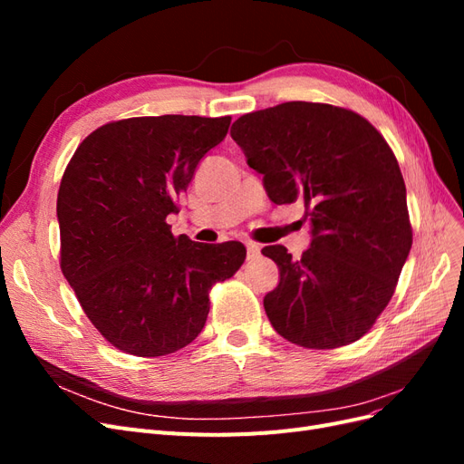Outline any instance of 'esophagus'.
Returning <instances> with one entry per match:
<instances>
[{
    "mask_svg": "<svg viewBox=\"0 0 464 464\" xmlns=\"http://www.w3.org/2000/svg\"><path fill=\"white\" fill-rule=\"evenodd\" d=\"M246 249H247V259H257L261 254V246L256 242H246Z\"/></svg>",
    "mask_w": 464,
    "mask_h": 464,
    "instance_id": "1",
    "label": "esophagus"
}]
</instances>
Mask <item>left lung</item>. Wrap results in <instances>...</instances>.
Listing matches in <instances>:
<instances>
[{"mask_svg":"<svg viewBox=\"0 0 464 464\" xmlns=\"http://www.w3.org/2000/svg\"><path fill=\"white\" fill-rule=\"evenodd\" d=\"M230 135L269 199L304 201L312 228L300 259L285 246L261 249L280 276L263 298L271 325L305 348L358 341L387 307L412 246L395 154L366 118L319 102L251 111Z\"/></svg>","mask_w":464,"mask_h":464,"instance_id":"8db88e82","label":"left lung"}]
</instances>
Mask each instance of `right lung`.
<instances>
[{
    "label": "right lung",
    "instance_id": "add662e5",
    "mask_svg": "<svg viewBox=\"0 0 464 464\" xmlns=\"http://www.w3.org/2000/svg\"><path fill=\"white\" fill-rule=\"evenodd\" d=\"M230 116L111 121L69 160L58 193L62 271L104 339L133 356L172 354L195 341L208 290L246 259L240 242L174 236L166 217Z\"/></svg>",
    "mask_w": 464,
    "mask_h": 464
}]
</instances>
